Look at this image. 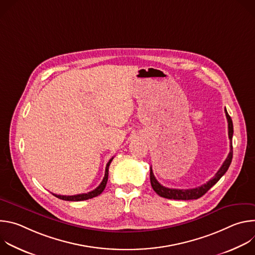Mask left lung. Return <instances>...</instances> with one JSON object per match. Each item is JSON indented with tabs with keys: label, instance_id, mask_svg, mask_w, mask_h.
<instances>
[{
	"label": "left lung",
	"instance_id": "1",
	"mask_svg": "<svg viewBox=\"0 0 255 255\" xmlns=\"http://www.w3.org/2000/svg\"><path fill=\"white\" fill-rule=\"evenodd\" d=\"M225 114L227 117V121H228V136L230 139V152L227 156V158L225 159V161L223 162L222 166L220 167V169L218 170L215 174V176L213 178H211L207 184L202 185L201 187L195 188V189H189V190H178V189H169V188H165L162 185H160L157 179L155 178L152 168L150 167V183H151V187L154 190V192L162 197V198H166V199H173V200H196L201 198L202 196H204L215 184H217V181L219 180L224 174L225 172L228 170L231 161H232V157H233V148H232V137H233V123H232V119L229 116V114L227 113V110L225 108Z\"/></svg>",
	"mask_w": 255,
	"mask_h": 255
}]
</instances>
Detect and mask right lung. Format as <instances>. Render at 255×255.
Segmentation results:
<instances>
[{
    "label": "right lung",
    "mask_w": 255,
    "mask_h": 255,
    "mask_svg": "<svg viewBox=\"0 0 255 255\" xmlns=\"http://www.w3.org/2000/svg\"><path fill=\"white\" fill-rule=\"evenodd\" d=\"M113 160V157L109 160V162L106 165V170H105V176L102 180V183L100 184V186L95 189L92 192H89L87 194H80V195H74V196H61V195H55L53 194V196H55L56 198L60 199V200H64V201H71V202H79V201H85V200H89L92 198H95L97 196H99L100 194H102V192L105 190L107 181H108V175H109V166H110L111 161Z\"/></svg>",
    "instance_id": "right-lung-1"
}]
</instances>
